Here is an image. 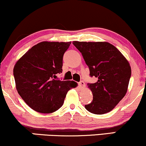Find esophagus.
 <instances>
[{"label": "esophagus", "mask_w": 146, "mask_h": 146, "mask_svg": "<svg viewBox=\"0 0 146 146\" xmlns=\"http://www.w3.org/2000/svg\"><path fill=\"white\" fill-rule=\"evenodd\" d=\"M79 86H80V88H83L85 87V83H84V82H79Z\"/></svg>", "instance_id": "34e87169"}]
</instances>
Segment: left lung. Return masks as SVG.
Masks as SVG:
<instances>
[{
  "instance_id": "1",
  "label": "left lung",
  "mask_w": 146,
  "mask_h": 146,
  "mask_svg": "<svg viewBox=\"0 0 146 146\" xmlns=\"http://www.w3.org/2000/svg\"><path fill=\"white\" fill-rule=\"evenodd\" d=\"M90 69V76L98 79L88 84L93 100L85 108L90 113L111 111L126 95L131 75L129 61L111 43L106 41H73Z\"/></svg>"
}]
</instances>
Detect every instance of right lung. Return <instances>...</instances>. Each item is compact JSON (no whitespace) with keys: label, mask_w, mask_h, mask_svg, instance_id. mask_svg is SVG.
Here are the masks:
<instances>
[{"label":"right lung","mask_w":146,"mask_h":146,"mask_svg":"<svg viewBox=\"0 0 146 146\" xmlns=\"http://www.w3.org/2000/svg\"><path fill=\"white\" fill-rule=\"evenodd\" d=\"M71 42L43 41L20 58L13 68L15 88L31 109L43 113L56 111L64 103L74 81L53 79L62 73V58Z\"/></svg>","instance_id":"add662e5"}]
</instances>
